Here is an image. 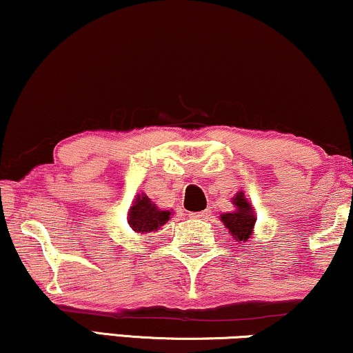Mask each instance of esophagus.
I'll use <instances>...</instances> for the list:
<instances>
[{"label":"esophagus","instance_id":"1","mask_svg":"<svg viewBox=\"0 0 353 353\" xmlns=\"http://www.w3.org/2000/svg\"><path fill=\"white\" fill-rule=\"evenodd\" d=\"M192 219H201V220H209L210 219V210H202L197 214H191Z\"/></svg>","mask_w":353,"mask_h":353}]
</instances>
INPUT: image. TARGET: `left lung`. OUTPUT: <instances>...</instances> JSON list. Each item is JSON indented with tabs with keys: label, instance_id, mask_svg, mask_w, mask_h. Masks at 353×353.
<instances>
[{
	"label": "left lung",
	"instance_id": "left-lung-1",
	"mask_svg": "<svg viewBox=\"0 0 353 353\" xmlns=\"http://www.w3.org/2000/svg\"><path fill=\"white\" fill-rule=\"evenodd\" d=\"M233 204L236 207L234 212L230 214H221V221L225 228H228L231 236L239 243H248L249 238H252V231L255 225V214L252 205L245 199L244 192L239 191L233 197Z\"/></svg>",
	"mask_w": 353,
	"mask_h": 353
}]
</instances>
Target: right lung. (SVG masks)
<instances>
[{
	"instance_id": "right-lung-1",
	"label": "right lung",
	"mask_w": 353,
	"mask_h": 353,
	"mask_svg": "<svg viewBox=\"0 0 353 353\" xmlns=\"http://www.w3.org/2000/svg\"><path fill=\"white\" fill-rule=\"evenodd\" d=\"M170 210H161L149 197L141 192L128 210V225L134 233H152L170 220Z\"/></svg>"
}]
</instances>
